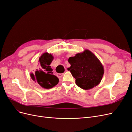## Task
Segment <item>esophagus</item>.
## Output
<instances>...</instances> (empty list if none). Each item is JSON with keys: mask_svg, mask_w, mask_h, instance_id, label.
I'll return each mask as SVG.
<instances>
[{"mask_svg": "<svg viewBox=\"0 0 132 132\" xmlns=\"http://www.w3.org/2000/svg\"><path fill=\"white\" fill-rule=\"evenodd\" d=\"M65 71H67V69L65 70ZM64 75V73H62V74H60V73H57V76L58 77V78H61Z\"/></svg>", "mask_w": 132, "mask_h": 132, "instance_id": "1", "label": "esophagus"}]
</instances>
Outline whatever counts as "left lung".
<instances>
[{"instance_id":"left-lung-1","label":"left lung","mask_w":132,"mask_h":132,"mask_svg":"<svg viewBox=\"0 0 132 132\" xmlns=\"http://www.w3.org/2000/svg\"><path fill=\"white\" fill-rule=\"evenodd\" d=\"M68 70L75 79V83L84 90H90L100 83L104 68L97 57L88 50L70 57Z\"/></svg>"}]
</instances>
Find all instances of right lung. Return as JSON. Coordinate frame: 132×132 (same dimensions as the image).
Masks as SVG:
<instances>
[{
    "label": "right lung",
    "mask_w": 132,
    "mask_h": 132,
    "mask_svg": "<svg viewBox=\"0 0 132 132\" xmlns=\"http://www.w3.org/2000/svg\"><path fill=\"white\" fill-rule=\"evenodd\" d=\"M53 59L52 54L47 52L43 53L39 58L37 69L34 73H30L31 79L43 88H52L59 82L58 78L53 75V69L50 66Z\"/></svg>",
    "instance_id": "right-lung-1"
}]
</instances>
